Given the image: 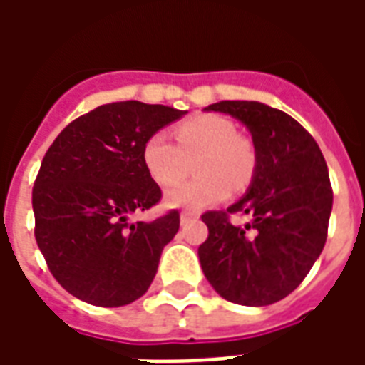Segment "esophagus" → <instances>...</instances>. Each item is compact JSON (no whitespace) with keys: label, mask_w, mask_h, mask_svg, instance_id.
Masks as SVG:
<instances>
[{"label":"esophagus","mask_w":365,"mask_h":365,"mask_svg":"<svg viewBox=\"0 0 365 365\" xmlns=\"http://www.w3.org/2000/svg\"><path fill=\"white\" fill-rule=\"evenodd\" d=\"M199 215L193 213V211H182V215H180V221L182 222H187L191 221V219H197Z\"/></svg>","instance_id":"obj_1"}]
</instances>
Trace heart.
<instances>
[{
    "instance_id": "obj_1",
    "label": "heart",
    "mask_w": 365,
    "mask_h": 365,
    "mask_svg": "<svg viewBox=\"0 0 365 365\" xmlns=\"http://www.w3.org/2000/svg\"><path fill=\"white\" fill-rule=\"evenodd\" d=\"M178 144L166 133H154L144 144V166L154 182L170 185L180 180L185 158L199 154L193 164L197 180L182 182L166 191L172 209H203L229 197L230 185L242 190L254 174V152L238 138L235 123L221 115L205 113L175 127Z\"/></svg>"
}]
</instances>
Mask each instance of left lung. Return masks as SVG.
<instances>
[{
  "instance_id": "1",
  "label": "left lung",
  "mask_w": 365,
  "mask_h": 365,
  "mask_svg": "<svg viewBox=\"0 0 365 365\" xmlns=\"http://www.w3.org/2000/svg\"><path fill=\"white\" fill-rule=\"evenodd\" d=\"M203 111L240 120L252 135L256 162L248 191L227 209L250 221L232 225L217 211L201 217L209 229L199 246L201 269L227 301L272 305L305 279L324 248L332 211L329 168L313 136L279 109L221 101Z\"/></svg>"
}]
</instances>
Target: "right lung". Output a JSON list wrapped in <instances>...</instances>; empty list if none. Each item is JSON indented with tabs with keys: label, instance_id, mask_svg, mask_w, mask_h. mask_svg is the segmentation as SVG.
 <instances>
[{
	"label": "right lung",
	"instance_id": "right-lung-1",
	"mask_svg": "<svg viewBox=\"0 0 365 365\" xmlns=\"http://www.w3.org/2000/svg\"><path fill=\"white\" fill-rule=\"evenodd\" d=\"M185 113L140 101L99 105L44 154L33 190L36 245L74 297L123 307L148 291L180 213L130 221L162 197L144 166V144Z\"/></svg>",
	"mask_w": 365,
	"mask_h": 365
}]
</instances>
